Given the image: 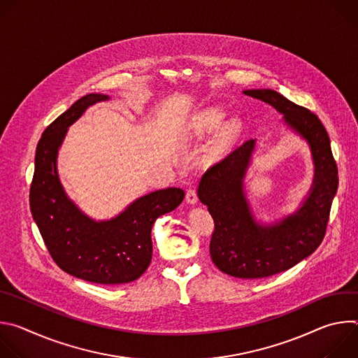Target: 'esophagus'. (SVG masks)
Listing matches in <instances>:
<instances>
[{"mask_svg": "<svg viewBox=\"0 0 358 358\" xmlns=\"http://www.w3.org/2000/svg\"><path fill=\"white\" fill-rule=\"evenodd\" d=\"M185 199L188 203H196L198 201V196H196V191L194 188H189L187 191V195H185Z\"/></svg>", "mask_w": 358, "mask_h": 358, "instance_id": "34e87169", "label": "esophagus"}]
</instances>
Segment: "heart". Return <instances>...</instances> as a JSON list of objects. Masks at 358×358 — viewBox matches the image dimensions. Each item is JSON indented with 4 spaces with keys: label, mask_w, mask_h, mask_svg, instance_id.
I'll use <instances>...</instances> for the list:
<instances>
[{
    "label": "heart",
    "mask_w": 358,
    "mask_h": 358,
    "mask_svg": "<svg viewBox=\"0 0 358 358\" xmlns=\"http://www.w3.org/2000/svg\"><path fill=\"white\" fill-rule=\"evenodd\" d=\"M225 112L220 108H208L195 113L189 120V133L195 136H207L217 131L225 122ZM238 122H229L224 126L215 144V152H221L227 148L239 131Z\"/></svg>",
    "instance_id": "b5f03b06"
}]
</instances>
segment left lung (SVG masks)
Returning <instances> with one entry per match:
<instances>
[{
  "mask_svg": "<svg viewBox=\"0 0 358 358\" xmlns=\"http://www.w3.org/2000/svg\"><path fill=\"white\" fill-rule=\"evenodd\" d=\"M243 93L282 113L285 124L309 143L315 162L309 196L294 214L272 225L253 220L243 191L255 140L236 147L210 167L199 181L198 198L208 207L215 224L210 242L213 262L234 278L262 279L290 269L319 248L337 192L338 171L329 134L315 113L272 89H250Z\"/></svg>",
  "mask_w": 358,
  "mask_h": 358,
  "instance_id": "8db88e82",
  "label": "left lung"
}]
</instances>
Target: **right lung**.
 Here are the masks:
<instances>
[{
  "mask_svg": "<svg viewBox=\"0 0 358 358\" xmlns=\"http://www.w3.org/2000/svg\"><path fill=\"white\" fill-rule=\"evenodd\" d=\"M109 96L90 93L50 123L35 155L29 188L34 221L55 264L66 273L99 285H122L138 279L151 262V228L184 199L181 188H166L137 198L117 217L94 221L68 198L57 170L58 150L83 112Z\"/></svg>",
  "mask_w": 358,
  "mask_h": 358,
  "instance_id": "1",
  "label": "right lung"
}]
</instances>
